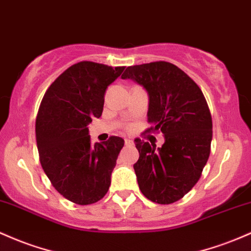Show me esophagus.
Here are the masks:
<instances>
[{
  "label": "esophagus",
  "instance_id": "34e87169",
  "mask_svg": "<svg viewBox=\"0 0 251 251\" xmlns=\"http://www.w3.org/2000/svg\"><path fill=\"white\" fill-rule=\"evenodd\" d=\"M125 145L126 147H132V145H134V142L132 139H125Z\"/></svg>",
  "mask_w": 251,
  "mask_h": 251
}]
</instances>
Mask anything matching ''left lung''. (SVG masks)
<instances>
[{
  "label": "left lung",
  "instance_id": "obj_1",
  "mask_svg": "<svg viewBox=\"0 0 251 251\" xmlns=\"http://www.w3.org/2000/svg\"><path fill=\"white\" fill-rule=\"evenodd\" d=\"M130 78L149 96L147 132H162V148L137 138L139 159L133 169L143 195L168 205L183 198L201 176L210 157L212 118L198 84L176 65L152 62L128 67Z\"/></svg>",
  "mask_w": 251,
  "mask_h": 251
}]
</instances>
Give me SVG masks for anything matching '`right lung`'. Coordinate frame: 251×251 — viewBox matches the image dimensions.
Here are the masks:
<instances>
[{
  "mask_svg": "<svg viewBox=\"0 0 251 251\" xmlns=\"http://www.w3.org/2000/svg\"><path fill=\"white\" fill-rule=\"evenodd\" d=\"M125 67L79 62L49 87L35 120L40 163L52 186L77 205L101 200L124 139L112 136L92 145L89 125L103 111L104 93Z\"/></svg>",
  "mask_w": 251,
  "mask_h": 251,
  "instance_id": "1",
  "label": "right lung"
}]
</instances>
